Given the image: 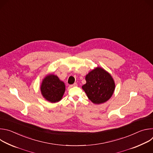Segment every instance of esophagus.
<instances>
[{
  "label": "esophagus",
  "instance_id": "1",
  "mask_svg": "<svg viewBox=\"0 0 153 153\" xmlns=\"http://www.w3.org/2000/svg\"><path fill=\"white\" fill-rule=\"evenodd\" d=\"M77 86V83H73V85H70L71 87H73V86Z\"/></svg>",
  "mask_w": 153,
  "mask_h": 153
}]
</instances>
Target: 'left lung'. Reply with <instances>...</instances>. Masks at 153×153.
Segmentation results:
<instances>
[{
    "instance_id": "8db88e82",
    "label": "left lung",
    "mask_w": 153,
    "mask_h": 153,
    "mask_svg": "<svg viewBox=\"0 0 153 153\" xmlns=\"http://www.w3.org/2000/svg\"><path fill=\"white\" fill-rule=\"evenodd\" d=\"M86 83L82 86L88 99L94 103H104L113 95L115 84L111 76L100 67L92 70L85 77Z\"/></svg>"
}]
</instances>
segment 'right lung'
Returning a JSON list of instances; mask_svg holds the SVG:
<instances>
[{
	"label": "right lung",
	"mask_w": 153,
	"mask_h": 153,
	"mask_svg": "<svg viewBox=\"0 0 153 153\" xmlns=\"http://www.w3.org/2000/svg\"><path fill=\"white\" fill-rule=\"evenodd\" d=\"M40 89L46 100L55 103L61 100L65 90V86L57 76L50 74L43 79Z\"/></svg>",
	"instance_id": "1"
}]
</instances>
